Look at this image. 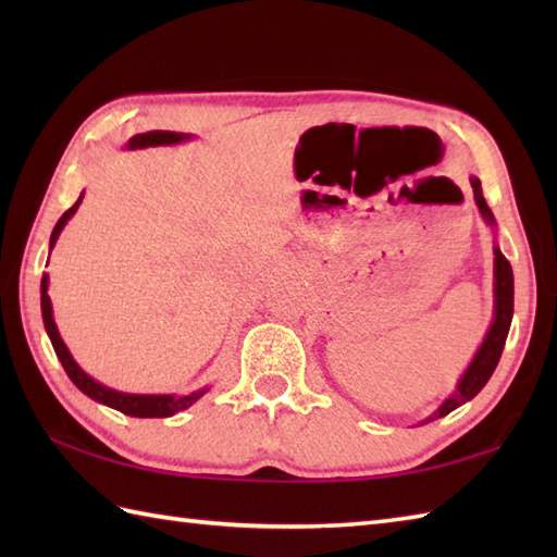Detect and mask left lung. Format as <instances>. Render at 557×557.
<instances>
[{"label":"left lung","mask_w":557,"mask_h":557,"mask_svg":"<svg viewBox=\"0 0 557 557\" xmlns=\"http://www.w3.org/2000/svg\"><path fill=\"white\" fill-rule=\"evenodd\" d=\"M469 182H471V188H474V200L479 206L481 218L495 230V218L486 203V198H483L481 182L476 180V176H469ZM493 256H495V260H493V323L488 327L486 337H483L481 347L476 349L474 359H471V363L467 366V371L461 373L455 393L445 397L443 405L437 407L431 417H425V421L447 417L449 411H455L457 407L465 405V401L474 399L483 389V385L491 381L495 366H498V361H500L507 333H510L512 311H515V277H512L510 260L503 256L498 244L493 246Z\"/></svg>","instance_id":"obj_1"}]
</instances>
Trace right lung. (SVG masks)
<instances>
[{
	"mask_svg": "<svg viewBox=\"0 0 557 557\" xmlns=\"http://www.w3.org/2000/svg\"><path fill=\"white\" fill-rule=\"evenodd\" d=\"M191 134H176V132H146V134H136L128 138L126 150H138V148H150V146H176L182 144V140H188ZM83 200V194L78 196V200L74 206H71L59 222L54 224L52 236H50V251L54 248L59 234L66 227V222L74 218V212L78 210ZM50 260V258H47ZM47 287H50V277L42 275L40 280V309H42V323L47 330V337H50L52 347L57 359L62 361L66 375L71 377V383H74L83 395H88L90 399L100 401V405H108L116 411L126 413V417H136V419H168L174 417L176 411H184L203 397L210 387H200L196 393H188V395H132V393H120V389H112L108 385L98 383L96 377H90L86 371L81 369V366L71 357L69 347L64 345L62 335H59L57 323H54V315H52V301H50V294H47Z\"/></svg>",
	"mask_w": 557,
	"mask_h": 557,
	"instance_id": "add662e5",
	"label": "right lung"
}]
</instances>
